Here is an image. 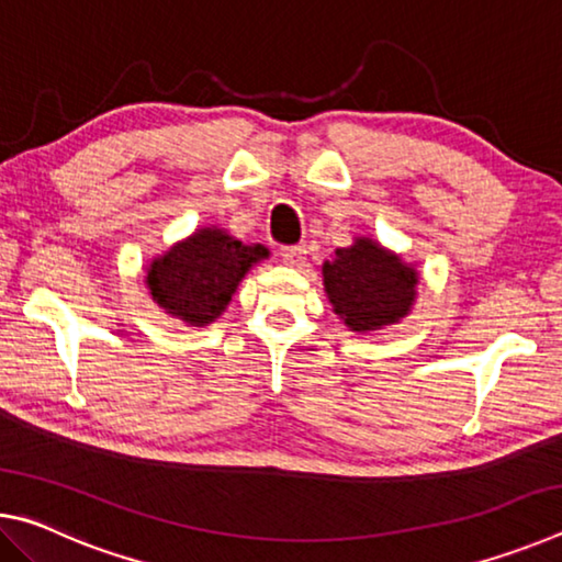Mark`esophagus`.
<instances>
[{"label":"esophagus","mask_w":562,"mask_h":562,"mask_svg":"<svg viewBox=\"0 0 562 562\" xmlns=\"http://www.w3.org/2000/svg\"><path fill=\"white\" fill-rule=\"evenodd\" d=\"M280 255H282L284 265H290V268H300V265L304 262V255H307V250H304L302 245H284Z\"/></svg>","instance_id":"34e87169"}]
</instances>
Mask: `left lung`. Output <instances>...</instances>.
<instances>
[{"label": "left lung", "instance_id": "8db88e82", "mask_svg": "<svg viewBox=\"0 0 562 562\" xmlns=\"http://www.w3.org/2000/svg\"><path fill=\"white\" fill-rule=\"evenodd\" d=\"M325 288L335 312L355 331L402 319L414 302L416 272L372 240L339 247L325 262Z\"/></svg>", "mask_w": 562, "mask_h": 562}]
</instances>
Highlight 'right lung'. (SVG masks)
<instances>
[{"label":"right lung","instance_id":"1","mask_svg":"<svg viewBox=\"0 0 562 562\" xmlns=\"http://www.w3.org/2000/svg\"><path fill=\"white\" fill-rule=\"evenodd\" d=\"M260 258H268L262 245H243L223 231L205 227L150 265L146 282L170 315L205 327L221 317L237 282Z\"/></svg>","mask_w":562,"mask_h":562}]
</instances>
